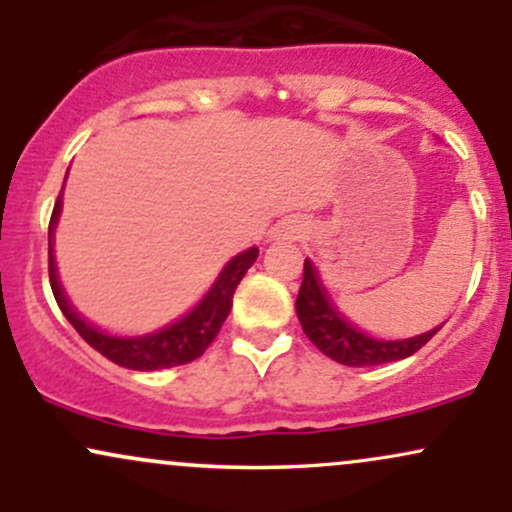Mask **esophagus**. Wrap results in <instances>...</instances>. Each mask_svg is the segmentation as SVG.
<instances>
[{"instance_id":"obj_1","label":"esophagus","mask_w":512,"mask_h":512,"mask_svg":"<svg viewBox=\"0 0 512 512\" xmlns=\"http://www.w3.org/2000/svg\"><path fill=\"white\" fill-rule=\"evenodd\" d=\"M303 236H305V226H303V221H298V219H284L281 223H276V228H274V238L296 240Z\"/></svg>"}]
</instances>
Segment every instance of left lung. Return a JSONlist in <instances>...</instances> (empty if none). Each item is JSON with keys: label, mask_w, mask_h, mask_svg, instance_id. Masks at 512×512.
<instances>
[{"label": "left lung", "mask_w": 512, "mask_h": 512, "mask_svg": "<svg viewBox=\"0 0 512 512\" xmlns=\"http://www.w3.org/2000/svg\"><path fill=\"white\" fill-rule=\"evenodd\" d=\"M296 313L301 320L305 337L313 342L317 349L332 361L344 363V366H380V363H392L399 358H407L424 346L436 330L416 334L409 339H375L351 325L346 317L339 313L337 305L330 301L325 286L313 262L305 260L303 264V284L296 298Z\"/></svg>", "instance_id": "8db88e82"}]
</instances>
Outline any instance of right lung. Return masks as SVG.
Segmentation results:
<instances>
[{
  "label": "right lung",
  "instance_id": "obj_1",
  "mask_svg": "<svg viewBox=\"0 0 512 512\" xmlns=\"http://www.w3.org/2000/svg\"><path fill=\"white\" fill-rule=\"evenodd\" d=\"M60 211L62 192L60 197H57L55 209H52V219L48 228L50 286L52 293H55V301L60 305L64 317L72 322L74 330L81 334V339H84L86 344H91L98 354H103L108 361H113L122 368L161 370L182 366V363H190L202 356L204 351H207V346L216 339V334H219L221 325L226 322L228 313H231L233 293H236L240 279H243L245 272L252 267V262L260 255V250L250 248L233 257V260L221 269L219 279L214 281V286H211L207 296H204L190 313L182 315L180 320L170 322L163 330L144 334V337H113V334H105L98 330V327H93L91 322H86L84 317L76 313L74 305L69 303V298L64 296L60 279H57L55 255H52V236H55Z\"/></svg>",
  "mask_w": 512,
  "mask_h": 512
}]
</instances>
